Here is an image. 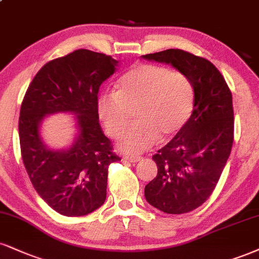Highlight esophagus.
Instances as JSON below:
<instances>
[{"instance_id":"34e87169","label":"esophagus","mask_w":259,"mask_h":259,"mask_svg":"<svg viewBox=\"0 0 259 259\" xmlns=\"http://www.w3.org/2000/svg\"><path fill=\"white\" fill-rule=\"evenodd\" d=\"M123 159H125L130 163H136V161H140L142 159L141 157H138V155H124Z\"/></svg>"}]
</instances>
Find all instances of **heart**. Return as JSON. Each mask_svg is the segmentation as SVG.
I'll return each instance as SVG.
<instances>
[{
	"label": "heart",
	"mask_w": 259,
	"mask_h": 259,
	"mask_svg": "<svg viewBox=\"0 0 259 259\" xmlns=\"http://www.w3.org/2000/svg\"><path fill=\"white\" fill-rule=\"evenodd\" d=\"M194 108V89L188 76L155 64H138L121 77L116 94L98 101V113L106 133L124 135L135 114L136 124L121 140V147L139 153L169 140L185 127Z\"/></svg>",
	"instance_id": "heart-1"
}]
</instances>
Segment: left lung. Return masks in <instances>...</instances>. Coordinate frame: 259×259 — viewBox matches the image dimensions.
I'll return each mask as SVG.
<instances>
[{"label":"left lung","instance_id":"8db88e82","mask_svg":"<svg viewBox=\"0 0 259 259\" xmlns=\"http://www.w3.org/2000/svg\"><path fill=\"white\" fill-rule=\"evenodd\" d=\"M188 76L194 108L181 132L155 153L158 174L145 187L152 206L165 213L191 212L216 188L234 142V110L228 84L211 61L182 49L146 54Z\"/></svg>","mask_w":259,"mask_h":259}]
</instances>
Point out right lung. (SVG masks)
Here are the masks:
<instances>
[{
  "instance_id": "1",
  "label": "right lung",
  "mask_w": 259,
  "mask_h": 259,
  "mask_svg": "<svg viewBox=\"0 0 259 259\" xmlns=\"http://www.w3.org/2000/svg\"><path fill=\"white\" fill-rule=\"evenodd\" d=\"M111 55L78 49L48 61L30 83L21 102V157L33 188L53 210L79 217L106 200L108 166L120 160L99 124L100 85L116 71ZM54 111L77 114L80 135L67 151L42 145L40 120Z\"/></svg>"
}]
</instances>
